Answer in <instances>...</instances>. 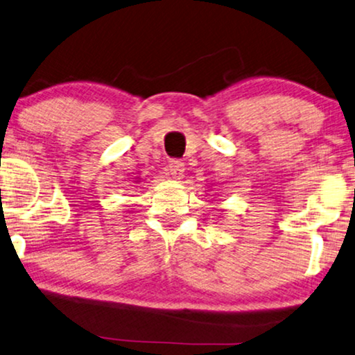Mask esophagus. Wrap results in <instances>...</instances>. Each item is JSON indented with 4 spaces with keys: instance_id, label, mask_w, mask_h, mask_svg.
Segmentation results:
<instances>
[{
    "instance_id": "esophagus-1",
    "label": "esophagus",
    "mask_w": 355,
    "mask_h": 355,
    "mask_svg": "<svg viewBox=\"0 0 355 355\" xmlns=\"http://www.w3.org/2000/svg\"><path fill=\"white\" fill-rule=\"evenodd\" d=\"M169 173L176 179H181L184 176V163L181 159H171L169 162Z\"/></svg>"
}]
</instances>
